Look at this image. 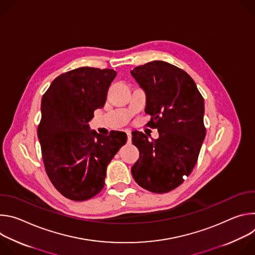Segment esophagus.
Returning <instances> with one entry per match:
<instances>
[{
  "label": "esophagus",
  "mask_w": 255,
  "mask_h": 255,
  "mask_svg": "<svg viewBox=\"0 0 255 255\" xmlns=\"http://www.w3.org/2000/svg\"><path fill=\"white\" fill-rule=\"evenodd\" d=\"M126 133H127V142L129 143V144H131V142H132V134H131V132L130 131H126Z\"/></svg>",
  "instance_id": "esophagus-1"
}]
</instances>
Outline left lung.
<instances>
[{
	"mask_svg": "<svg viewBox=\"0 0 255 255\" xmlns=\"http://www.w3.org/2000/svg\"><path fill=\"white\" fill-rule=\"evenodd\" d=\"M131 75L146 94L147 125L159 133L151 141L142 132L132 133L140 156L131 172L141 188L168 193L184 183L198 161L206 136L204 98L185 70L165 61L139 65Z\"/></svg>",
	"mask_w": 255,
	"mask_h": 255,
	"instance_id": "1",
	"label": "left lung"
}]
</instances>
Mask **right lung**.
I'll use <instances>...</instances> for the list:
<instances>
[{
	"instance_id": "obj_1",
	"label": "right lung",
	"mask_w": 255,
	"mask_h": 255,
	"mask_svg": "<svg viewBox=\"0 0 255 255\" xmlns=\"http://www.w3.org/2000/svg\"><path fill=\"white\" fill-rule=\"evenodd\" d=\"M114 69L80 67L57 77L42 97L38 138L46 173L54 188L72 201H86L105 185L108 164L127 141L121 131L103 136L90 130L115 79Z\"/></svg>"
}]
</instances>
